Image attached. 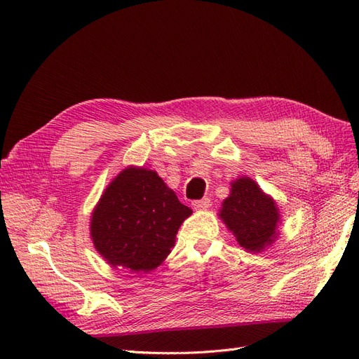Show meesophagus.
Listing matches in <instances>:
<instances>
[{"label":"esophagus","mask_w":359,"mask_h":359,"mask_svg":"<svg viewBox=\"0 0 359 359\" xmlns=\"http://www.w3.org/2000/svg\"><path fill=\"white\" fill-rule=\"evenodd\" d=\"M210 205H211V202H210L208 198L199 199V201H193V202H191V206H193V208L196 210V211H202V210L210 208Z\"/></svg>","instance_id":"obj_1"}]
</instances>
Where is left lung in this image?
Instances as JSON below:
<instances>
[{
  "label": "left lung",
  "instance_id": "obj_1",
  "mask_svg": "<svg viewBox=\"0 0 359 359\" xmlns=\"http://www.w3.org/2000/svg\"><path fill=\"white\" fill-rule=\"evenodd\" d=\"M231 186V194L222 203L220 219L241 247L248 252H262L278 235V206L252 178L241 177Z\"/></svg>",
  "mask_w": 359,
  "mask_h": 359
}]
</instances>
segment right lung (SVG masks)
Masks as SVG:
<instances>
[{
	"mask_svg": "<svg viewBox=\"0 0 359 359\" xmlns=\"http://www.w3.org/2000/svg\"><path fill=\"white\" fill-rule=\"evenodd\" d=\"M191 212L156 170L128 166L94 208L91 240L109 265L147 274L168 257Z\"/></svg>",
	"mask_w": 359,
	"mask_h": 359,
	"instance_id": "1",
	"label": "right lung"
}]
</instances>
